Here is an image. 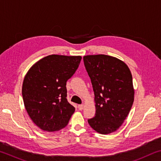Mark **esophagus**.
I'll return each instance as SVG.
<instances>
[{
	"label": "esophagus",
	"instance_id": "34e87169",
	"mask_svg": "<svg viewBox=\"0 0 161 161\" xmlns=\"http://www.w3.org/2000/svg\"><path fill=\"white\" fill-rule=\"evenodd\" d=\"M78 108L80 110H82L84 108V104H80L78 105Z\"/></svg>",
	"mask_w": 161,
	"mask_h": 161
}]
</instances>
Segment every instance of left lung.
<instances>
[{"mask_svg":"<svg viewBox=\"0 0 161 161\" xmlns=\"http://www.w3.org/2000/svg\"><path fill=\"white\" fill-rule=\"evenodd\" d=\"M86 69L93 86L96 114L88 119L101 134L119 129L134 101L132 75L121 59L105 54L84 56Z\"/></svg>","mask_w":161,"mask_h":161,"instance_id":"left-lung-1","label":"left lung"}]
</instances>
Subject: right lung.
Listing matches in <instances>:
<instances>
[{
	"mask_svg": "<svg viewBox=\"0 0 161 161\" xmlns=\"http://www.w3.org/2000/svg\"><path fill=\"white\" fill-rule=\"evenodd\" d=\"M81 56L51 54L32 65L24 77L22 95L32 121L52 132L68 124L75 108L67 99V81L75 74Z\"/></svg>",
	"mask_w": 161,
	"mask_h": 161,
	"instance_id": "right-lung-1",
	"label": "right lung"
}]
</instances>
